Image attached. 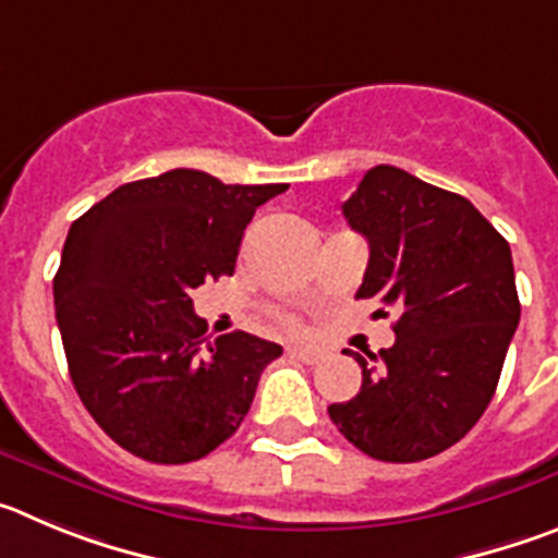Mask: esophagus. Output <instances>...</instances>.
I'll list each match as a JSON object with an SVG mask.
<instances>
[{
	"label": "esophagus",
	"mask_w": 558,
	"mask_h": 558,
	"mask_svg": "<svg viewBox=\"0 0 558 558\" xmlns=\"http://www.w3.org/2000/svg\"><path fill=\"white\" fill-rule=\"evenodd\" d=\"M291 355H294V359L298 361H303V364H319V361L325 359V353L323 350H314V348H294L291 350Z\"/></svg>",
	"instance_id": "esophagus-1"
}]
</instances>
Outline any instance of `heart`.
<instances>
[{
  "label": "heart",
  "mask_w": 558,
  "mask_h": 558,
  "mask_svg": "<svg viewBox=\"0 0 558 558\" xmlns=\"http://www.w3.org/2000/svg\"><path fill=\"white\" fill-rule=\"evenodd\" d=\"M286 325H291V328H294V325H298V323H294V319H289V316H286Z\"/></svg>",
  "instance_id": "b5f03b06"
}]
</instances>
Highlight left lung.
I'll use <instances>...</instances> for the list:
<instances>
[{
    "mask_svg": "<svg viewBox=\"0 0 558 558\" xmlns=\"http://www.w3.org/2000/svg\"><path fill=\"white\" fill-rule=\"evenodd\" d=\"M341 210L369 242L355 298L398 319L391 348L355 353L359 395L328 414L373 459H430L466 436L498 389L520 323L509 242L470 199L386 163Z\"/></svg>",
    "mask_w": 558,
    "mask_h": 558,
    "instance_id": "8db88e82",
    "label": "left lung"
}]
</instances>
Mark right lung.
<instances>
[{"mask_svg": "<svg viewBox=\"0 0 558 558\" xmlns=\"http://www.w3.org/2000/svg\"><path fill=\"white\" fill-rule=\"evenodd\" d=\"M286 189L172 169L119 185L69 228L52 286L69 375L128 453L189 464L247 416L283 348L244 330L210 339L189 291L233 275L255 208Z\"/></svg>", "mask_w": 558, "mask_h": 558, "instance_id": "obj_1", "label": "right lung"}]
</instances>
